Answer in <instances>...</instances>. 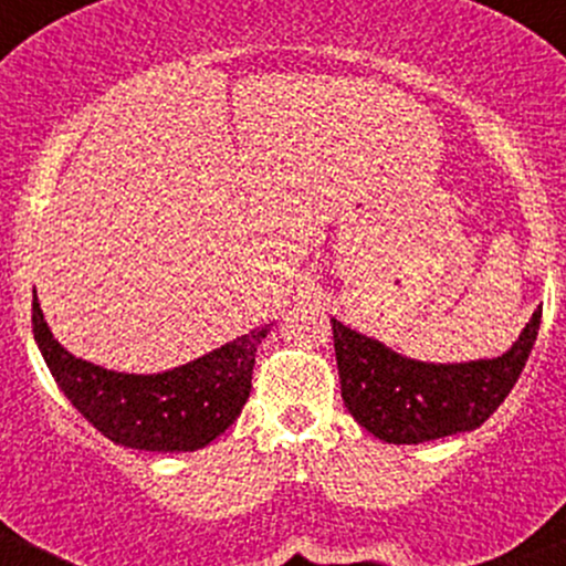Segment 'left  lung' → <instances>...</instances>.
I'll list each match as a JSON object with an SVG mask.
<instances>
[{
    "mask_svg": "<svg viewBox=\"0 0 566 566\" xmlns=\"http://www.w3.org/2000/svg\"><path fill=\"white\" fill-rule=\"evenodd\" d=\"M543 306L502 357L434 365L402 357L381 340L333 322L340 397L359 427L387 443H424L470 432L518 381L537 340Z\"/></svg>",
    "mask_w": 566,
    "mask_h": 566,
    "instance_id": "1",
    "label": "left lung"
}]
</instances>
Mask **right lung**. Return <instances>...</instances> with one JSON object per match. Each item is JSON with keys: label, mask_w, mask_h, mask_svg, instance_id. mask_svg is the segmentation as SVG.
Returning <instances> with one entry per match:
<instances>
[{"label": "right lung", "mask_w": 566, "mask_h": 566, "mask_svg": "<svg viewBox=\"0 0 566 566\" xmlns=\"http://www.w3.org/2000/svg\"><path fill=\"white\" fill-rule=\"evenodd\" d=\"M31 327L48 368L85 419L112 443L139 451H196L233 424L252 389L254 352L271 325L164 374H117L74 357L53 338L40 303Z\"/></svg>", "instance_id": "add662e5"}]
</instances>
